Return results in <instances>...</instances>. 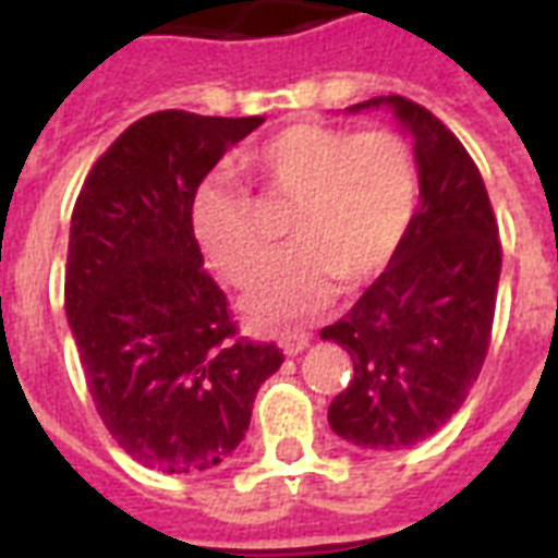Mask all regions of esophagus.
Returning a JSON list of instances; mask_svg holds the SVG:
<instances>
[{
	"label": "esophagus",
	"instance_id": "1",
	"mask_svg": "<svg viewBox=\"0 0 558 558\" xmlns=\"http://www.w3.org/2000/svg\"><path fill=\"white\" fill-rule=\"evenodd\" d=\"M310 344V332L304 330H283L278 332V348L287 353V356H298L301 350Z\"/></svg>",
	"mask_w": 558,
	"mask_h": 558
}]
</instances>
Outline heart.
Masks as SVG:
<instances>
[{
	"label": "heart",
	"instance_id": "b5f03b06",
	"mask_svg": "<svg viewBox=\"0 0 558 558\" xmlns=\"http://www.w3.org/2000/svg\"><path fill=\"white\" fill-rule=\"evenodd\" d=\"M266 208L289 210L298 245L252 292L260 324H280L330 301L336 280L376 278L405 240L420 196L411 144L388 126L298 121L240 159ZM191 228L205 260L231 287H252L275 254V231L243 191L208 182L193 196Z\"/></svg>",
	"mask_w": 558,
	"mask_h": 558
}]
</instances>
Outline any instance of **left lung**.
<instances>
[{"label": "left lung", "mask_w": 558, "mask_h": 558, "mask_svg": "<svg viewBox=\"0 0 558 558\" xmlns=\"http://www.w3.org/2000/svg\"><path fill=\"white\" fill-rule=\"evenodd\" d=\"M381 104L414 135L423 202L388 269L322 339L353 359V379L327 411L332 432L362 449L402 451L440 432L481 376L501 236L481 170L458 135L402 95L350 109Z\"/></svg>", "instance_id": "left-lung-1"}]
</instances>
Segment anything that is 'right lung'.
<instances>
[{
  "label": "right lung",
  "instance_id": "right-lung-1",
  "mask_svg": "<svg viewBox=\"0 0 558 558\" xmlns=\"http://www.w3.org/2000/svg\"><path fill=\"white\" fill-rule=\"evenodd\" d=\"M260 124L144 116L92 165L74 202L65 315L86 388L118 446L165 475L222 463L283 365L275 344L240 336L191 228L202 179Z\"/></svg>",
  "mask_w": 558,
  "mask_h": 558
}]
</instances>
